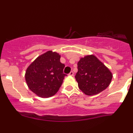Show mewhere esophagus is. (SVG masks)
I'll list each match as a JSON object with an SVG mask.
<instances>
[{
  "label": "esophagus",
  "instance_id": "obj_1",
  "mask_svg": "<svg viewBox=\"0 0 133 133\" xmlns=\"http://www.w3.org/2000/svg\"><path fill=\"white\" fill-rule=\"evenodd\" d=\"M69 76H74V72H73L72 71H71V72L69 73Z\"/></svg>",
  "mask_w": 133,
  "mask_h": 133
}]
</instances>
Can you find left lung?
I'll return each instance as SVG.
<instances>
[{
    "mask_svg": "<svg viewBox=\"0 0 133 133\" xmlns=\"http://www.w3.org/2000/svg\"><path fill=\"white\" fill-rule=\"evenodd\" d=\"M75 78L79 88L86 95L99 94L110 84L112 74L109 69L94 55L81 58L77 62Z\"/></svg>",
    "mask_w": 133,
    "mask_h": 133,
    "instance_id": "8db88e82",
    "label": "left lung"
}]
</instances>
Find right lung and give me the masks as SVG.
<instances>
[{
    "label": "right lung",
    "instance_id": "right-lung-1",
    "mask_svg": "<svg viewBox=\"0 0 133 133\" xmlns=\"http://www.w3.org/2000/svg\"><path fill=\"white\" fill-rule=\"evenodd\" d=\"M61 56L49 51L41 55L30 64L25 78L29 88L41 97L47 98L56 94L66 74L65 65L60 62Z\"/></svg>",
    "mask_w": 133,
    "mask_h": 133
}]
</instances>
